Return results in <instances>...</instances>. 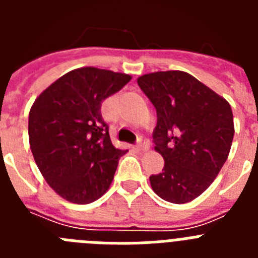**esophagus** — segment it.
Instances as JSON below:
<instances>
[{
	"label": "esophagus",
	"instance_id": "obj_1",
	"mask_svg": "<svg viewBox=\"0 0 258 258\" xmlns=\"http://www.w3.org/2000/svg\"><path fill=\"white\" fill-rule=\"evenodd\" d=\"M137 147L140 151H146V150L150 149V143L147 140H143V138H140L138 140V143H137Z\"/></svg>",
	"mask_w": 258,
	"mask_h": 258
}]
</instances>
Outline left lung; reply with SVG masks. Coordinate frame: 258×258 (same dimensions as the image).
Returning a JSON list of instances; mask_svg holds the SVG:
<instances>
[{
  "label": "left lung",
  "instance_id": "8db88e82",
  "mask_svg": "<svg viewBox=\"0 0 258 258\" xmlns=\"http://www.w3.org/2000/svg\"><path fill=\"white\" fill-rule=\"evenodd\" d=\"M154 104L152 133L164 168L150 177L161 199L183 204L211 186L229 156L234 117L229 102L182 71L143 75L137 80Z\"/></svg>",
  "mask_w": 258,
  "mask_h": 258
}]
</instances>
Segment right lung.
<instances>
[{
    "instance_id": "obj_1",
    "label": "right lung",
    "mask_w": 258,
    "mask_h": 258,
    "mask_svg": "<svg viewBox=\"0 0 258 258\" xmlns=\"http://www.w3.org/2000/svg\"><path fill=\"white\" fill-rule=\"evenodd\" d=\"M132 77L112 71L74 70L41 93L29 111L32 154L50 187L63 199L89 204L108 190L118 159L102 102Z\"/></svg>"
}]
</instances>
